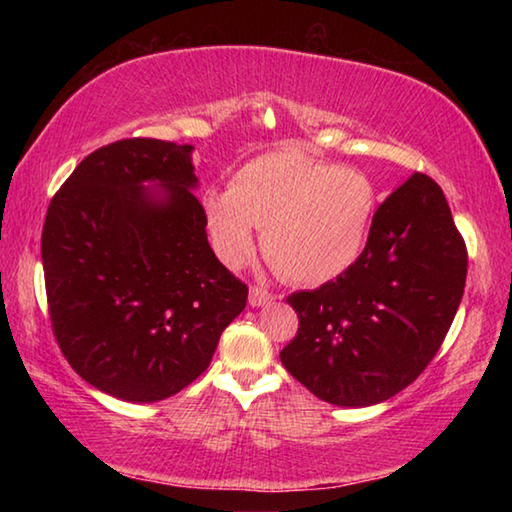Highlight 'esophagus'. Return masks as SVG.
<instances>
[{
	"instance_id": "esophagus-1",
	"label": "esophagus",
	"mask_w": 512,
	"mask_h": 512,
	"mask_svg": "<svg viewBox=\"0 0 512 512\" xmlns=\"http://www.w3.org/2000/svg\"><path fill=\"white\" fill-rule=\"evenodd\" d=\"M273 300L271 293H268L266 289H259V287H250V293H248V305L250 307H264L268 305V302Z\"/></svg>"
}]
</instances>
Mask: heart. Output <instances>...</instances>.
<instances>
[{
    "label": "heart",
    "instance_id": "obj_1",
    "mask_svg": "<svg viewBox=\"0 0 512 512\" xmlns=\"http://www.w3.org/2000/svg\"><path fill=\"white\" fill-rule=\"evenodd\" d=\"M205 228L228 268L264 255L284 280L320 287L357 264L377 214V192L361 171L280 149L246 162L230 192L203 196Z\"/></svg>",
    "mask_w": 512,
    "mask_h": 512
}]
</instances>
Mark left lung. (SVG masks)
<instances>
[{"mask_svg": "<svg viewBox=\"0 0 512 512\" xmlns=\"http://www.w3.org/2000/svg\"><path fill=\"white\" fill-rule=\"evenodd\" d=\"M465 275V241L443 189L413 173L379 205L348 273L287 298L300 327L282 366L329 404L391 400L436 357Z\"/></svg>", "mask_w": 512, "mask_h": 512, "instance_id": "8db88e82", "label": "left lung"}]
</instances>
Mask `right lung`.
<instances>
[{"label":"right lung","instance_id":"obj_1","mask_svg":"<svg viewBox=\"0 0 512 512\" xmlns=\"http://www.w3.org/2000/svg\"><path fill=\"white\" fill-rule=\"evenodd\" d=\"M192 144L121 140L90 153L51 198L42 268L56 341L79 375L149 404L205 372L246 307L210 248Z\"/></svg>","mask_w":512,"mask_h":512}]
</instances>
